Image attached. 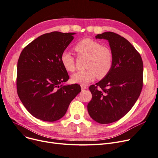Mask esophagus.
I'll use <instances>...</instances> for the list:
<instances>
[{
  "label": "esophagus",
  "mask_w": 158,
  "mask_h": 158,
  "mask_svg": "<svg viewBox=\"0 0 158 158\" xmlns=\"http://www.w3.org/2000/svg\"><path fill=\"white\" fill-rule=\"evenodd\" d=\"M81 89L82 90H84V89H86L87 88V87L86 86H84V85H81Z\"/></svg>",
  "instance_id": "34e87169"
}]
</instances>
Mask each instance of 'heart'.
I'll list each match as a JSON object with an SVG mask.
<instances>
[{
    "instance_id": "b5f03b06",
    "label": "heart",
    "mask_w": 158,
    "mask_h": 158,
    "mask_svg": "<svg viewBox=\"0 0 158 158\" xmlns=\"http://www.w3.org/2000/svg\"><path fill=\"white\" fill-rule=\"evenodd\" d=\"M74 50L78 55L86 57L85 65L86 69L73 74L71 76L72 82L88 85L97 77L102 79L110 73L113 65V54L108 47L93 39H85L76 44ZM60 61L66 71L72 72L75 70L74 58L69 52H63Z\"/></svg>"
}]
</instances>
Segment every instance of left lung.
<instances>
[{"mask_svg": "<svg viewBox=\"0 0 158 158\" xmlns=\"http://www.w3.org/2000/svg\"><path fill=\"white\" fill-rule=\"evenodd\" d=\"M95 38L108 40L113 65L106 77L89 86L92 99L88 111L94 121L109 124L122 118L138 100L143 86V61L130 42L117 34L107 31Z\"/></svg>", "mask_w": 158, "mask_h": 158, "instance_id": "8db88e82", "label": "left lung"}]
</instances>
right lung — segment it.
Instances as JSON below:
<instances>
[{
	"label": "right lung",
	"instance_id": "1",
	"mask_svg": "<svg viewBox=\"0 0 158 158\" xmlns=\"http://www.w3.org/2000/svg\"><path fill=\"white\" fill-rule=\"evenodd\" d=\"M76 33L52 31L27 45L18 61V97L34 117L53 122L65 114L72 100L81 92L77 84L64 85L69 76L60 56Z\"/></svg>",
	"mask_w": 158,
	"mask_h": 158
}]
</instances>
